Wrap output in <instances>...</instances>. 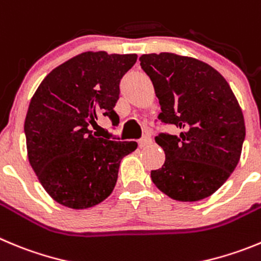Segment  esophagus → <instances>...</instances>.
Segmentation results:
<instances>
[{
    "instance_id": "esophagus-1",
    "label": "esophagus",
    "mask_w": 261,
    "mask_h": 261,
    "mask_svg": "<svg viewBox=\"0 0 261 261\" xmlns=\"http://www.w3.org/2000/svg\"><path fill=\"white\" fill-rule=\"evenodd\" d=\"M151 142H152L151 137H150V136H145V137H142L140 141H138V145H140V147H146L149 146Z\"/></svg>"
}]
</instances>
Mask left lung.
Wrapping results in <instances>:
<instances>
[{
  "label": "left lung",
  "instance_id": "1",
  "mask_svg": "<svg viewBox=\"0 0 261 261\" xmlns=\"http://www.w3.org/2000/svg\"><path fill=\"white\" fill-rule=\"evenodd\" d=\"M140 62L159 99V119L180 129L178 137H155L166 162L151 171L152 182L174 200L204 199L240 162L246 136L242 109L224 76L199 59L152 53Z\"/></svg>",
  "mask_w": 261,
  "mask_h": 261
}]
</instances>
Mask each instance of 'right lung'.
<instances>
[{
	"instance_id": "obj_1",
	"label": "right lung",
	"mask_w": 261,
	"mask_h": 261,
	"mask_svg": "<svg viewBox=\"0 0 261 261\" xmlns=\"http://www.w3.org/2000/svg\"><path fill=\"white\" fill-rule=\"evenodd\" d=\"M136 54L85 51L56 67L38 85L24 121L27 155L42 188L68 208H90L112 193L120 162L137 142L93 135L99 115L118 124L119 83Z\"/></svg>"
}]
</instances>
